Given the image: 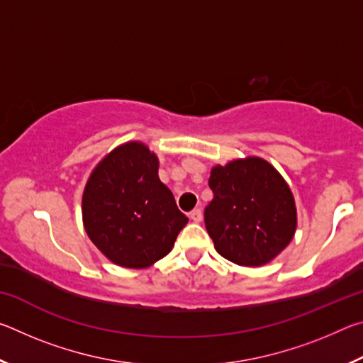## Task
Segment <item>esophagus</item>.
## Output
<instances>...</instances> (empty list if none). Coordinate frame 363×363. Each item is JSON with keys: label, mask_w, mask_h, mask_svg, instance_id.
Listing matches in <instances>:
<instances>
[{"label": "esophagus", "mask_w": 363, "mask_h": 363, "mask_svg": "<svg viewBox=\"0 0 363 363\" xmlns=\"http://www.w3.org/2000/svg\"><path fill=\"white\" fill-rule=\"evenodd\" d=\"M189 216H190V219L194 220V223H200V220H201V210H200V208H195V210L190 211Z\"/></svg>", "instance_id": "1"}]
</instances>
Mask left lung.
<instances>
[{
  "instance_id": "1",
  "label": "left lung",
  "mask_w": 363,
  "mask_h": 363,
  "mask_svg": "<svg viewBox=\"0 0 363 363\" xmlns=\"http://www.w3.org/2000/svg\"><path fill=\"white\" fill-rule=\"evenodd\" d=\"M208 184L213 200L205 208V225L220 256L257 267L288 247L296 230V205L272 164L259 157L216 164Z\"/></svg>"
}]
</instances>
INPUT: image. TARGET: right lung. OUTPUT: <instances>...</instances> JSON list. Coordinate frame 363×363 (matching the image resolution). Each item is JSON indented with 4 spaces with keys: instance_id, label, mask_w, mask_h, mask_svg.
I'll use <instances>...</instances> for the list:
<instances>
[{
    "instance_id": "right-lung-1",
    "label": "right lung",
    "mask_w": 363,
    "mask_h": 363,
    "mask_svg": "<svg viewBox=\"0 0 363 363\" xmlns=\"http://www.w3.org/2000/svg\"><path fill=\"white\" fill-rule=\"evenodd\" d=\"M82 213L91 242L128 269L167 256L189 220L160 181L157 155L143 143L116 147L97 164L86 182Z\"/></svg>"
}]
</instances>
